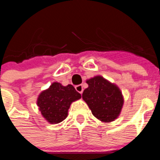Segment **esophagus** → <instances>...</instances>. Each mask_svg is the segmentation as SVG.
I'll list each match as a JSON object with an SVG mask.
<instances>
[{
	"label": "esophagus",
	"mask_w": 160,
	"mask_h": 160,
	"mask_svg": "<svg viewBox=\"0 0 160 160\" xmlns=\"http://www.w3.org/2000/svg\"><path fill=\"white\" fill-rule=\"evenodd\" d=\"M75 89H76V90H77L78 92L80 93V94H82V92H83V87H82V85H78V86H76Z\"/></svg>",
	"instance_id": "obj_1"
}]
</instances>
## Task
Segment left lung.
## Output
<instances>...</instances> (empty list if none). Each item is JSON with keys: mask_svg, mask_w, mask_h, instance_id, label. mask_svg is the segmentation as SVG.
Listing matches in <instances>:
<instances>
[{"mask_svg": "<svg viewBox=\"0 0 160 160\" xmlns=\"http://www.w3.org/2000/svg\"><path fill=\"white\" fill-rule=\"evenodd\" d=\"M88 87L82 93V99L93 115L103 122H111L119 116L124 99L117 85L100 75L87 79Z\"/></svg>", "mask_w": 160, "mask_h": 160, "instance_id": "left-lung-1", "label": "left lung"}]
</instances>
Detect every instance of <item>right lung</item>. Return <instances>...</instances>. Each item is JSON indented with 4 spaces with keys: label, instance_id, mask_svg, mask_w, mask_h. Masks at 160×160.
I'll list each match as a JSON object with an SVG mask.
<instances>
[{
    "label": "right lung",
    "instance_id": "right-lung-1",
    "mask_svg": "<svg viewBox=\"0 0 160 160\" xmlns=\"http://www.w3.org/2000/svg\"><path fill=\"white\" fill-rule=\"evenodd\" d=\"M81 97L72 85L64 87L54 82L38 95L37 105L42 117L49 123L57 124L67 117L71 103L80 99Z\"/></svg>",
    "mask_w": 160,
    "mask_h": 160
}]
</instances>
